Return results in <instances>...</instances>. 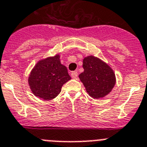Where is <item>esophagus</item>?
<instances>
[{
    "mask_svg": "<svg viewBox=\"0 0 147 147\" xmlns=\"http://www.w3.org/2000/svg\"><path fill=\"white\" fill-rule=\"evenodd\" d=\"M71 76H72V78L75 79L78 77V72L77 71H74V72H72L71 73Z\"/></svg>",
    "mask_w": 147,
    "mask_h": 147,
    "instance_id": "esophagus-1",
    "label": "esophagus"
}]
</instances>
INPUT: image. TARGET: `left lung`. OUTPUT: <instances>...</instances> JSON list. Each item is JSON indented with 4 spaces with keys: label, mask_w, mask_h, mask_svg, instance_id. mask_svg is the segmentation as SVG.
Segmentation results:
<instances>
[{
    "label": "left lung",
    "mask_w": 147,
    "mask_h": 147,
    "mask_svg": "<svg viewBox=\"0 0 147 147\" xmlns=\"http://www.w3.org/2000/svg\"><path fill=\"white\" fill-rule=\"evenodd\" d=\"M83 67L84 71L79 75V78L89 96L99 99L111 92L116 83V78L108 64L90 55L83 59Z\"/></svg>",
    "instance_id": "1"
}]
</instances>
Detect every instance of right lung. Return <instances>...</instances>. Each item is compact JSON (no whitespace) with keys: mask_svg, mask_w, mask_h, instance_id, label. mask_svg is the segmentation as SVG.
<instances>
[{"mask_svg":"<svg viewBox=\"0 0 147 147\" xmlns=\"http://www.w3.org/2000/svg\"><path fill=\"white\" fill-rule=\"evenodd\" d=\"M59 58L60 55H56L40 61L32 69L28 83L35 96L52 100L60 93L62 86L71 79Z\"/></svg>","mask_w":147,"mask_h":147,"instance_id":"right-lung-1","label":"right lung"}]
</instances>
